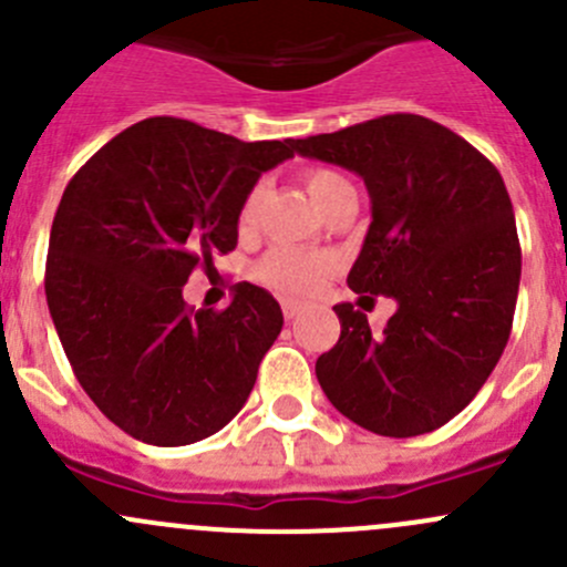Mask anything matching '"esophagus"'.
Returning a JSON list of instances; mask_svg holds the SVG:
<instances>
[{
  "label": "esophagus",
  "mask_w": 567,
  "mask_h": 567,
  "mask_svg": "<svg viewBox=\"0 0 567 567\" xmlns=\"http://www.w3.org/2000/svg\"><path fill=\"white\" fill-rule=\"evenodd\" d=\"M299 312H301L299 301H293V299H285L282 301V316H285V320H293L296 316H299Z\"/></svg>",
  "instance_id": "34e87169"
}]
</instances>
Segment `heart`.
I'll return each mask as SVG.
<instances>
[{"label":"heart","mask_w":567,"mask_h":567,"mask_svg":"<svg viewBox=\"0 0 567 567\" xmlns=\"http://www.w3.org/2000/svg\"><path fill=\"white\" fill-rule=\"evenodd\" d=\"M305 186L310 192L312 203L323 210L342 188H348V181L342 175L331 173V169H310V173H305ZM262 197H266V186L255 183L247 192V197H244L241 210H238V227H241V233L255 230L257 219H260ZM329 257L296 247L271 249L262 257L260 266H257V274H260L262 282L274 285V288L285 290V293H316L320 285H323V279L329 277Z\"/></svg>","instance_id":"obj_1"}]
</instances>
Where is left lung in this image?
<instances>
[{
	"label": "left lung",
	"instance_id": "1",
	"mask_svg": "<svg viewBox=\"0 0 567 567\" xmlns=\"http://www.w3.org/2000/svg\"><path fill=\"white\" fill-rule=\"evenodd\" d=\"M290 147L362 177L373 221L348 288L359 307L398 301L381 331L364 310L334 307L340 340L318 357L320 390L379 436L436 431L472 403L511 337L522 247L499 169L422 114H384Z\"/></svg>",
	"mask_w": 567,
	"mask_h": 567
}]
</instances>
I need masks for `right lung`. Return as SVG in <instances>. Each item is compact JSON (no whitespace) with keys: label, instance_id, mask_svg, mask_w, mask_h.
Returning <instances> with one entry per match:
<instances>
[{"label":"right lung","instance_id":"obj_1","mask_svg":"<svg viewBox=\"0 0 567 567\" xmlns=\"http://www.w3.org/2000/svg\"><path fill=\"white\" fill-rule=\"evenodd\" d=\"M290 156V140L241 142L147 117L65 186L45 301L79 384L128 436L183 447L214 436L247 403L282 331L277 299L238 282L225 310H194L183 285L236 249L244 197Z\"/></svg>","mask_w":567,"mask_h":567}]
</instances>
